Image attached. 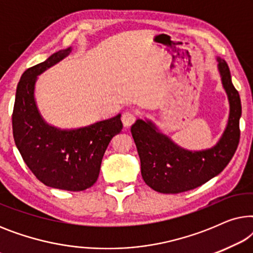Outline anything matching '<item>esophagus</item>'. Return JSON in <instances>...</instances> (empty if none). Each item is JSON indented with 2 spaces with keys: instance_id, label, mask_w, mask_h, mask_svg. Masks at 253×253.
Wrapping results in <instances>:
<instances>
[{
  "instance_id": "1",
  "label": "esophagus",
  "mask_w": 253,
  "mask_h": 253,
  "mask_svg": "<svg viewBox=\"0 0 253 253\" xmlns=\"http://www.w3.org/2000/svg\"><path fill=\"white\" fill-rule=\"evenodd\" d=\"M134 121H136V116H134V114H132V113L126 112L122 115V123L126 127H129L132 126Z\"/></svg>"
}]
</instances>
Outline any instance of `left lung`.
Segmentation results:
<instances>
[{"mask_svg": "<svg viewBox=\"0 0 253 253\" xmlns=\"http://www.w3.org/2000/svg\"><path fill=\"white\" fill-rule=\"evenodd\" d=\"M221 84L229 102V117L214 146L192 151L179 146L151 120L138 119L131 126L140 159L145 183L161 193L189 191L215 177L229 164L240 141L242 106L240 94L231 82L226 61L216 57Z\"/></svg>", "mask_w": 253, "mask_h": 253, "instance_id": "1", "label": "left lung"}]
</instances>
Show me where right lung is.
<instances>
[{
    "label": "right lung",
    "mask_w": 253,
    "mask_h": 253,
    "mask_svg": "<svg viewBox=\"0 0 253 253\" xmlns=\"http://www.w3.org/2000/svg\"><path fill=\"white\" fill-rule=\"evenodd\" d=\"M71 51L72 47L58 50L22 75L16 91L12 131L23 160L40 182L55 189L83 191L96 182L103 154L123 124L121 114L76 129H61L44 121L34 94L38 76Z\"/></svg>",
    "instance_id": "add662e5"
}]
</instances>
